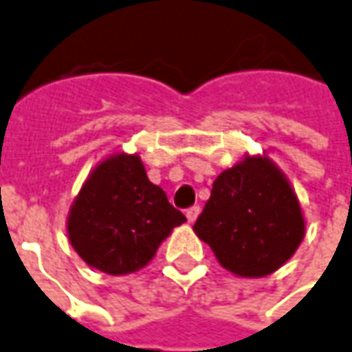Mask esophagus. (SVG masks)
I'll use <instances>...</instances> for the list:
<instances>
[{"instance_id":"34e87169","label":"esophagus","mask_w":352,"mask_h":352,"mask_svg":"<svg viewBox=\"0 0 352 352\" xmlns=\"http://www.w3.org/2000/svg\"><path fill=\"white\" fill-rule=\"evenodd\" d=\"M198 215H200V208H198V206H192V208H188V210H186V219H188L190 223H194Z\"/></svg>"}]
</instances>
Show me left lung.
<instances>
[{"label": "left lung", "instance_id": "left-lung-1", "mask_svg": "<svg viewBox=\"0 0 352 352\" xmlns=\"http://www.w3.org/2000/svg\"><path fill=\"white\" fill-rule=\"evenodd\" d=\"M194 232L230 272L267 276L296 253L305 221L296 192L269 158H245L215 179Z\"/></svg>", "mask_w": 352, "mask_h": 352}]
</instances>
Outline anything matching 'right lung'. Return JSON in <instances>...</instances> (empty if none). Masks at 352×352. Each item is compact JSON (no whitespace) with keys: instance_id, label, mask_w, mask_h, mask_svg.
Listing matches in <instances>:
<instances>
[{"instance_id":"1","label":"right lung","mask_w":352,"mask_h":352,"mask_svg":"<svg viewBox=\"0 0 352 352\" xmlns=\"http://www.w3.org/2000/svg\"><path fill=\"white\" fill-rule=\"evenodd\" d=\"M186 217L152 184L139 156L116 154L89 175L68 215V236L83 261L107 274L142 269Z\"/></svg>"}]
</instances>
